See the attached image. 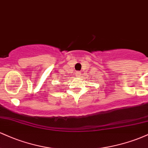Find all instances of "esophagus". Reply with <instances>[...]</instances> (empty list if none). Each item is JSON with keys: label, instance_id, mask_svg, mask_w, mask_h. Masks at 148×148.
I'll return each mask as SVG.
<instances>
[{"label": "esophagus", "instance_id": "34e87169", "mask_svg": "<svg viewBox=\"0 0 148 148\" xmlns=\"http://www.w3.org/2000/svg\"><path fill=\"white\" fill-rule=\"evenodd\" d=\"M76 76H77V77H79V76L81 75V72H76Z\"/></svg>", "mask_w": 148, "mask_h": 148}]
</instances>
